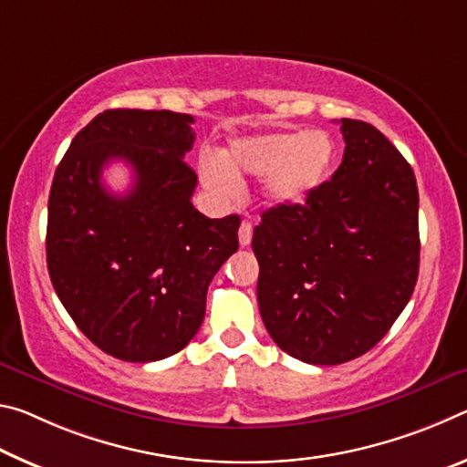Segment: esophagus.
Returning <instances> with one entry per match:
<instances>
[{
  "label": "esophagus",
  "instance_id": "1",
  "mask_svg": "<svg viewBox=\"0 0 467 467\" xmlns=\"http://www.w3.org/2000/svg\"><path fill=\"white\" fill-rule=\"evenodd\" d=\"M238 240H240V246H250V242H252V223L250 221H242V225H240V232H238Z\"/></svg>",
  "mask_w": 467,
  "mask_h": 467
}]
</instances>
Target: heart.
Segmentation results:
<instances>
[{"instance_id":"heart-1","label":"heart","mask_w":467,"mask_h":467,"mask_svg":"<svg viewBox=\"0 0 467 467\" xmlns=\"http://www.w3.org/2000/svg\"><path fill=\"white\" fill-rule=\"evenodd\" d=\"M335 159L337 149L327 132L287 130L234 142L223 161L202 163V182L221 201H232L240 194V175H269L266 198L275 204H296L327 180Z\"/></svg>"}]
</instances>
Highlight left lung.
<instances>
[{"mask_svg":"<svg viewBox=\"0 0 467 467\" xmlns=\"http://www.w3.org/2000/svg\"><path fill=\"white\" fill-rule=\"evenodd\" d=\"M343 161L306 202L254 227L256 297L273 341L306 364L333 366L385 337L420 269L418 186L385 134L341 119Z\"/></svg>","mask_w":467,"mask_h":467,"instance_id":"8db88e82","label":"left lung"}]
</instances>
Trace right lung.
Wrapping results in <instances>:
<instances>
[{"label": "right lung", "instance_id": "right-lung-1", "mask_svg": "<svg viewBox=\"0 0 467 467\" xmlns=\"http://www.w3.org/2000/svg\"><path fill=\"white\" fill-rule=\"evenodd\" d=\"M188 113L109 109L74 136L49 192L47 269L76 327L124 362H157L202 325L206 289L238 250L240 217L209 219L190 198ZM111 161L133 167L126 195L102 186Z\"/></svg>", "mask_w": 467, "mask_h": 467}]
</instances>
